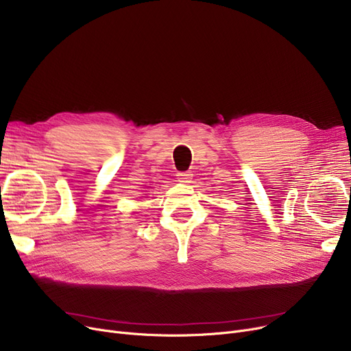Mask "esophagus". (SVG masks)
<instances>
[{
    "instance_id": "obj_1",
    "label": "esophagus",
    "mask_w": 351,
    "mask_h": 351,
    "mask_svg": "<svg viewBox=\"0 0 351 351\" xmlns=\"http://www.w3.org/2000/svg\"><path fill=\"white\" fill-rule=\"evenodd\" d=\"M192 173L191 172H179L178 173V179H179V182H182V183H189L191 182V179H192Z\"/></svg>"
}]
</instances>
